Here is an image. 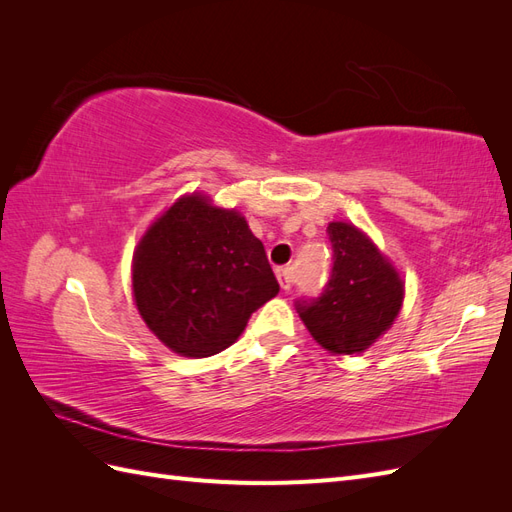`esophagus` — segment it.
Listing matches in <instances>:
<instances>
[{"label": "esophagus", "instance_id": "obj_1", "mask_svg": "<svg viewBox=\"0 0 512 512\" xmlns=\"http://www.w3.org/2000/svg\"><path fill=\"white\" fill-rule=\"evenodd\" d=\"M275 275H277V282H280V286L284 290L292 288V269L290 267H280L275 271Z\"/></svg>", "mask_w": 512, "mask_h": 512}]
</instances>
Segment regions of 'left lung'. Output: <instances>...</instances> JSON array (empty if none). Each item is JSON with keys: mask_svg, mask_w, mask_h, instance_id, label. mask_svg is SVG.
Wrapping results in <instances>:
<instances>
[{"mask_svg": "<svg viewBox=\"0 0 512 512\" xmlns=\"http://www.w3.org/2000/svg\"><path fill=\"white\" fill-rule=\"evenodd\" d=\"M333 269L322 294L297 301L316 342L333 354L367 350L391 327L404 303V282L386 256L356 226L331 222Z\"/></svg>", "mask_w": 512, "mask_h": 512, "instance_id": "8db88e82", "label": "left lung"}]
</instances>
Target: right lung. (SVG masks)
Listing matches in <instances>:
<instances>
[{"instance_id":"add662e5","label":"right lung","mask_w":512,"mask_h":512,"mask_svg":"<svg viewBox=\"0 0 512 512\" xmlns=\"http://www.w3.org/2000/svg\"><path fill=\"white\" fill-rule=\"evenodd\" d=\"M132 290L138 314L164 346L203 359L235 344L280 284L243 215L190 194L138 243Z\"/></svg>"}]
</instances>
